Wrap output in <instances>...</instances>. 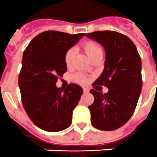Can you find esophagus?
Wrapping results in <instances>:
<instances>
[{
	"label": "esophagus",
	"mask_w": 157,
	"mask_h": 157,
	"mask_svg": "<svg viewBox=\"0 0 157 157\" xmlns=\"http://www.w3.org/2000/svg\"><path fill=\"white\" fill-rule=\"evenodd\" d=\"M83 90H84V93H88V92H89V90H88V89H85V88H84Z\"/></svg>",
	"instance_id": "obj_1"
}]
</instances>
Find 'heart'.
<instances>
[{
  "label": "heart",
  "instance_id": "obj_1",
  "mask_svg": "<svg viewBox=\"0 0 157 157\" xmlns=\"http://www.w3.org/2000/svg\"><path fill=\"white\" fill-rule=\"evenodd\" d=\"M82 47L92 60L96 56L102 55V48L97 42L94 40L84 41L82 44ZM73 59H74V50L73 48L68 49L64 55V62L67 68L73 66ZM73 81L78 84H85L87 82V78L82 73H77L73 76Z\"/></svg>",
  "mask_w": 157,
  "mask_h": 157
}]
</instances>
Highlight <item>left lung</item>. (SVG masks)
I'll return each instance as SVG.
<instances>
[{
    "instance_id": "obj_1",
    "label": "left lung",
    "mask_w": 157,
    "mask_h": 157,
    "mask_svg": "<svg viewBox=\"0 0 157 157\" xmlns=\"http://www.w3.org/2000/svg\"><path fill=\"white\" fill-rule=\"evenodd\" d=\"M103 45L104 71L92 85L108 88L102 94L90 90L93 104L89 105L91 123L97 129L112 131L124 125L136 108L142 89L141 59L129 38L116 31H95L85 34Z\"/></svg>"
}]
</instances>
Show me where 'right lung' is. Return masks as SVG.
I'll return each instance as SVG.
<instances>
[{"instance_id": "1", "label": "right lung", "mask_w": 157, "mask_h": 157, "mask_svg": "<svg viewBox=\"0 0 157 157\" xmlns=\"http://www.w3.org/2000/svg\"><path fill=\"white\" fill-rule=\"evenodd\" d=\"M84 35L45 31L35 36L23 52L18 76L22 103L31 121L41 129L58 132L72 123L83 89L71 83L63 91L56 83L67 72L65 53Z\"/></svg>"}]
</instances>
